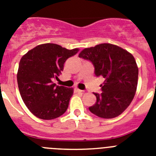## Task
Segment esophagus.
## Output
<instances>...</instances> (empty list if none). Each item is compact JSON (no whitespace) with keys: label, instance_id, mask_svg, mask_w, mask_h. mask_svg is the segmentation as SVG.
I'll use <instances>...</instances> for the list:
<instances>
[{"label":"esophagus","instance_id":"esophagus-1","mask_svg":"<svg viewBox=\"0 0 156 156\" xmlns=\"http://www.w3.org/2000/svg\"><path fill=\"white\" fill-rule=\"evenodd\" d=\"M75 91L76 92H78V93H83V90H80V89H78V88H76Z\"/></svg>","mask_w":156,"mask_h":156}]
</instances>
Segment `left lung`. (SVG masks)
Wrapping results in <instances>:
<instances>
[{"label": "left lung", "instance_id": "1", "mask_svg": "<svg viewBox=\"0 0 156 156\" xmlns=\"http://www.w3.org/2000/svg\"><path fill=\"white\" fill-rule=\"evenodd\" d=\"M79 57L90 60L95 75L101 76L102 93H94L97 101L89 107L92 113L104 119L122 114L130 105L137 87L138 67L132 54L112 44H100L84 48Z\"/></svg>", "mask_w": 156, "mask_h": 156}]
</instances>
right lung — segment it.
<instances>
[{
	"label": "right lung",
	"mask_w": 156,
	"mask_h": 156,
	"mask_svg": "<svg viewBox=\"0 0 156 156\" xmlns=\"http://www.w3.org/2000/svg\"><path fill=\"white\" fill-rule=\"evenodd\" d=\"M79 48L68 50L55 44L37 45L22 57L17 73L19 90L28 109L41 119L61 116L68 108L73 88L56 86L55 78Z\"/></svg>",
	"instance_id": "add662e5"
}]
</instances>
